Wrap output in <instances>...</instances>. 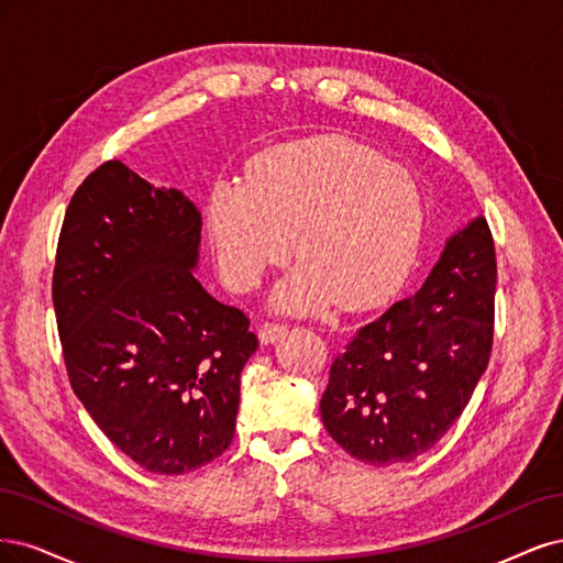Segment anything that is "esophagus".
<instances>
[{
	"mask_svg": "<svg viewBox=\"0 0 563 563\" xmlns=\"http://www.w3.org/2000/svg\"><path fill=\"white\" fill-rule=\"evenodd\" d=\"M287 334V324L285 322H264L260 328V339L262 343H274L280 336Z\"/></svg>",
	"mask_w": 563,
	"mask_h": 563,
	"instance_id": "obj_1",
	"label": "esophagus"
}]
</instances>
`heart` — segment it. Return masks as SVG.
<instances>
[{
  "instance_id": "1",
  "label": "heart",
  "mask_w": 563,
  "mask_h": 563,
  "mask_svg": "<svg viewBox=\"0 0 563 563\" xmlns=\"http://www.w3.org/2000/svg\"><path fill=\"white\" fill-rule=\"evenodd\" d=\"M416 179L374 150L339 135L278 144L252 161L245 179H220L208 229L222 278L250 289L289 252L301 264L276 292L287 311L330 303L365 311L407 276L423 233Z\"/></svg>"
}]
</instances>
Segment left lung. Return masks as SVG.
<instances>
[{
    "label": "left lung",
    "instance_id": "left-lung-1",
    "mask_svg": "<svg viewBox=\"0 0 563 563\" xmlns=\"http://www.w3.org/2000/svg\"><path fill=\"white\" fill-rule=\"evenodd\" d=\"M496 276L494 235L477 217L451 235L419 292L357 330L320 400L343 451L380 467L444 438L492 357Z\"/></svg>",
    "mask_w": 563,
    "mask_h": 563
}]
</instances>
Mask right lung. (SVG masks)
<instances>
[{"label":"right lung","mask_w":563,"mask_h":563,"mask_svg":"<svg viewBox=\"0 0 563 563\" xmlns=\"http://www.w3.org/2000/svg\"><path fill=\"white\" fill-rule=\"evenodd\" d=\"M201 212L107 161L71 196L53 308L71 390L100 430L154 475H185L229 449L250 318L208 295L194 266Z\"/></svg>","instance_id":"obj_1"}]
</instances>
